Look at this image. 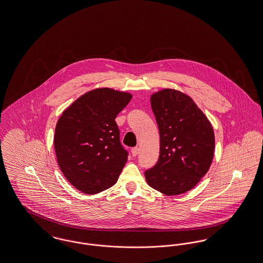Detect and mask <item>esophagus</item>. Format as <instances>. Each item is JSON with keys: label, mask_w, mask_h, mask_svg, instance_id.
<instances>
[{"label": "esophagus", "mask_w": 263, "mask_h": 263, "mask_svg": "<svg viewBox=\"0 0 263 263\" xmlns=\"http://www.w3.org/2000/svg\"><path fill=\"white\" fill-rule=\"evenodd\" d=\"M138 153H139V148L138 147H135V148L131 149V154H132L133 157H136Z\"/></svg>", "instance_id": "34e87169"}]
</instances>
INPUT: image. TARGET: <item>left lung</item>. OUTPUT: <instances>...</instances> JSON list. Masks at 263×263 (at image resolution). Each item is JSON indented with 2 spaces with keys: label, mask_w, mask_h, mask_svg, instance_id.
I'll return each instance as SVG.
<instances>
[{
  "label": "left lung",
  "mask_w": 263,
  "mask_h": 263,
  "mask_svg": "<svg viewBox=\"0 0 263 263\" xmlns=\"http://www.w3.org/2000/svg\"><path fill=\"white\" fill-rule=\"evenodd\" d=\"M150 102L160 132V157L145 172L147 184L166 196L185 194L212 165L213 125L192 97L177 89L154 92Z\"/></svg>",
  "instance_id": "8db88e82"
}]
</instances>
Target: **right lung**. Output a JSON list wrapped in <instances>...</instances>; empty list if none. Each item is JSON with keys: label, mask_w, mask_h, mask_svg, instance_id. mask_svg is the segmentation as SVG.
Masks as SVG:
<instances>
[{"label": "right lung", "mask_w": 263, "mask_h": 263, "mask_svg": "<svg viewBox=\"0 0 263 263\" xmlns=\"http://www.w3.org/2000/svg\"><path fill=\"white\" fill-rule=\"evenodd\" d=\"M132 94L108 87L84 93L62 112L53 145L59 166L78 191L94 195L114 185L127 162L115 122Z\"/></svg>", "instance_id": "right-lung-1"}]
</instances>
